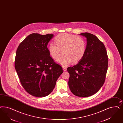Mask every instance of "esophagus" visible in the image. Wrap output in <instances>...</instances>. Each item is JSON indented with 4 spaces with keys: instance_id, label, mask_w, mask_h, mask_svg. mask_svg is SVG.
<instances>
[{
    "instance_id": "1",
    "label": "esophagus",
    "mask_w": 123,
    "mask_h": 123,
    "mask_svg": "<svg viewBox=\"0 0 123 123\" xmlns=\"http://www.w3.org/2000/svg\"><path fill=\"white\" fill-rule=\"evenodd\" d=\"M63 69L64 71H65L67 70V68H66L65 67H63Z\"/></svg>"
}]
</instances>
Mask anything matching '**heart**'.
Masks as SVG:
<instances>
[{
    "label": "heart",
    "mask_w": 123,
    "mask_h": 123,
    "mask_svg": "<svg viewBox=\"0 0 123 123\" xmlns=\"http://www.w3.org/2000/svg\"><path fill=\"white\" fill-rule=\"evenodd\" d=\"M56 44L51 42L49 45V51L51 57L56 59L61 55H64L56 60L63 66H67L72 62H79L85 55L86 44L81 37L67 33H63L56 37Z\"/></svg>",
    "instance_id": "obj_1"
}]
</instances>
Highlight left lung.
<instances>
[{"label": "left lung", "instance_id": "8db88e82", "mask_svg": "<svg viewBox=\"0 0 123 123\" xmlns=\"http://www.w3.org/2000/svg\"><path fill=\"white\" fill-rule=\"evenodd\" d=\"M86 38L85 55L80 62L67 68L68 86L74 95L87 97L96 93L103 85L108 66V57L104 43L93 34H80Z\"/></svg>", "mask_w": 123, "mask_h": 123}]
</instances>
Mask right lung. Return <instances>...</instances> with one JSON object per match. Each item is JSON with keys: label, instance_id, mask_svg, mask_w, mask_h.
<instances>
[{"label": "right lung", "instance_id": "add662e5", "mask_svg": "<svg viewBox=\"0 0 123 123\" xmlns=\"http://www.w3.org/2000/svg\"><path fill=\"white\" fill-rule=\"evenodd\" d=\"M54 34L34 33L18 47L14 66L22 85L30 94L46 96L55 87L63 73L62 68L50 56L47 45Z\"/></svg>", "mask_w": 123, "mask_h": 123}]
</instances>
